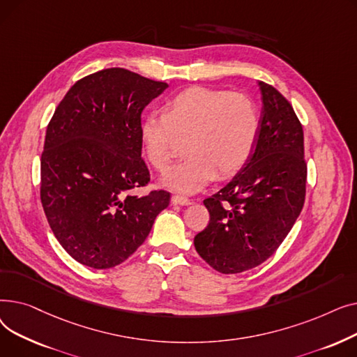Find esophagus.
I'll return each instance as SVG.
<instances>
[{
	"label": "esophagus",
	"instance_id": "1",
	"mask_svg": "<svg viewBox=\"0 0 357 357\" xmlns=\"http://www.w3.org/2000/svg\"><path fill=\"white\" fill-rule=\"evenodd\" d=\"M172 204H175V205H190L191 199H188L186 197H182L179 194H175L172 197Z\"/></svg>",
	"mask_w": 357,
	"mask_h": 357
}]
</instances>
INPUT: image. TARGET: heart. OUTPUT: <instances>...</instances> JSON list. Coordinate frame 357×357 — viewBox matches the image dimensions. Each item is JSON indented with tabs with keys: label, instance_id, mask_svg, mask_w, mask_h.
<instances>
[{
	"label": "heart",
	"instance_id": "1",
	"mask_svg": "<svg viewBox=\"0 0 357 357\" xmlns=\"http://www.w3.org/2000/svg\"><path fill=\"white\" fill-rule=\"evenodd\" d=\"M260 131L259 109L243 93L205 86L188 88L165 104L163 114L150 112L140 124V139L149 162L166 172L186 140V159L162 183L192 194L217 175H236L255 152Z\"/></svg>",
	"mask_w": 357,
	"mask_h": 357
}]
</instances>
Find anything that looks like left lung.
<instances>
[{
    "mask_svg": "<svg viewBox=\"0 0 357 357\" xmlns=\"http://www.w3.org/2000/svg\"><path fill=\"white\" fill-rule=\"evenodd\" d=\"M260 131L255 152L218 192L204 199L210 222L194 238L198 255L221 273L264 264L288 236L305 201L304 131L289 101L259 82Z\"/></svg>",
    "mask_w": 357,
    "mask_h": 357,
    "instance_id": "1",
    "label": "left lung"
}]
</instances>
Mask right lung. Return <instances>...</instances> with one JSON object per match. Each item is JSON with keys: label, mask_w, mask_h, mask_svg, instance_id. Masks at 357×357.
Segmentation results:
<instances>
[{"label": "right lung", "mask_w": 357, "mask_h": 357, "mask_svg": "<svg viewBox=\"0 0 357 357\" xmlns=\"http://www.w3.org/2000/svg\"><path fill=\"white\" fill-rule=\"evenodd\" d=\"M166 88L109 68L75 82L54 109L40 160V199L54 237L85 266L123 264L171 201L163 190L128 194L150 181L142 159V112Z\"/></svg>", "instance_id": "1"}]
</instances>
